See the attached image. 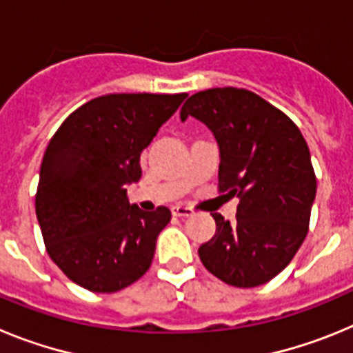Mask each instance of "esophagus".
<instances>
[{
    "instance_id": "obj_1",
    "label": "esophagus",
    "mask_w": 353,
    "mask_h": 353,
    "mask_svg": "<svg viewBox=\"0 0 353 353\" xmlns=\"http://www.w3.org/2000/svg\"><path fill=\"white\" fill-rule=\"evenodd\" d=\"M171 214L176 215V217H189V215H192V208L185 207V205H174L171 208Z\"/></svg>"
}]
</instances>
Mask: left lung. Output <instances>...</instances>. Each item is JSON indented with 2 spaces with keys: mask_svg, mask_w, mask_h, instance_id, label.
Listing matches in <instances>:
<instances>
[{
  "mask_svg": "<svg viewBox=\"0 0 353 353\" xmlns=\"http://www.w3.org/2000/svg\"><path fill=\"white\" fill-rule=\"evenodd\" d=\"M187 117L214 134L219 189L240 198L235 223L212 214L215 235L198 249L199 260L226 285H265L307 235L316 179L304 136L260 95L230 86L189 97L180 111Z\"/></svg>",
  "mask_w": 353,
  "mask_h": 353,
  "instance_id": "obj_1",
  "label": "left lung"
}]
</instances>
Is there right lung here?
Returning a JSON list of instances; mask_svg holds the SVG:
<instances>
[{"label":"right lung","instance_id":"1","mask_svg":"<svg viewBox=\"0 0 353 353\" xmlns=\"http://www.w3.org/2000/svg\"><path fill=\"white\" fill-rule=\"evenodd\" d=\"M185 97H97L76 109L49 141L40 166L37 219L49 256L76 285L113 293L150 269L171 212L130 205L127 185L139 182L143 148Z\"/></svg>","mask_w":353,"mask_h":353}]
</instances>
